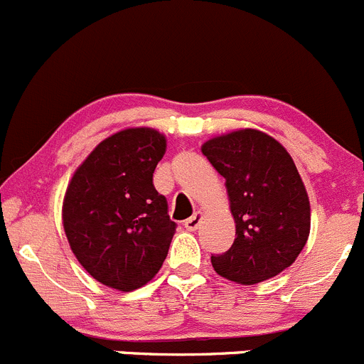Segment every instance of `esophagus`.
Listing matches in <instances>:
<instances>
[{"label": "esophagus", "instance_id": "esophagus-1", "mask_svg": "<svg viewBox=\"0 0 364 364\" xmlns=\"http://www.w3.org/2000/svg\"><path fill=\"white\" fill-rule=\"evenodd\" d=\"M200 220H203V213H200V211H196L192 217L185 220V228L188 229V231H196V229L200 225Z\"/></svg>", "mask_w": 364, "mask_h": 364}]
</instances>
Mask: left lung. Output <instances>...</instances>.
Segmentation results:
<instances>
[{
    "label": "left lung",
    "instance_id": "left-lung-1",
    "mask_svg": "<svg viewBox=\"0 0 364 364\" xmlns=\"http://www.w3.org/2000/svg\"><path fill=\"white\" fill-rule=\"evenodd\" d=\"M203 154L225 179L236 238L211 256L218 276L256 284L290 267L311 225L308 192L288 151L257 129L215 136Z\"/></svg>",
    "mask_w": 364,
    "mask_h": 364
}]
</instances>
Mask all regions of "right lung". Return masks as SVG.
Returning <instances> with one entry per match:
<instances>
[{
	"instance_id": "right-lung-1",
	"label": "right lung",
	"mask_w": 364,
	"mask_h": 364,
	"mask_svg": "<svg viewBox=\"0 0 364 364\" xmlns=\"http://www.w3.org/2000/svg\"><path fill=\"white\" fill-rule=\"evenodd\" d=\"M165 147L156 129H122L88 154L67 186L62 220L69 245L105 287L136 290L167 257L176 222L153 185Z\"/></svg>"
}]
</instances>
